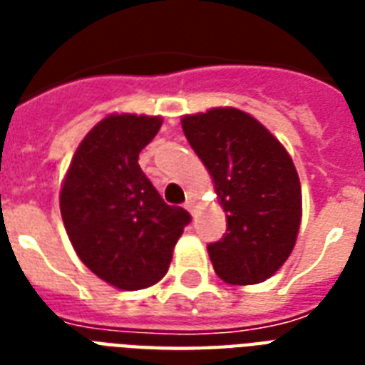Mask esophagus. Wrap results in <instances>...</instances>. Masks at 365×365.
<instances>
[{
	"instance_id": "1",
	"label": "esophagus",
	"mask_w": 365,
	"mask_h": 365,
	"mask_svg": "<svg viewBox=\"0 0 365 365\" xmlns=\"http://www.w3.org/2000/svg\"><path fill=\"white\" fill-rule=\"evenodd\" d=\"M185 210H187L189 214H195V200L193 199H187V202H185Z\"/></svg>"
}]
</instances>
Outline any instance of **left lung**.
<instances>
[{
    "label": "left lung",
    "instance_id": "obj_1",
    "mask_svg": "<svg viewBox=\"0 0 365 365\" xmlns=\"http://www.w3.org/2000/svg\"><path fill=\"white\" fill-rule=\"evenodd\" d=\"M189 145L208 168L227 233L208 244L214 271L235 286L265 282L292 254L301 223V183L282 143L237 108L182 117Z\"/></svg>",
    "mask_w": 365,
    "mask_h": 365
}]
</instances>
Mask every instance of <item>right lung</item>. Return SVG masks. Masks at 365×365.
<instances>
[{
	"mask_svg": "<svg viewBox=\"0 0 365 365\" xmlns=\"http://www.w3.org/2000/svg\"><path fill=\"white\" fill-rule=\"evenodd\" d=\"M163 117L111 113L79 143L60 189V214L79 259L119 289L165 277L191 216L168 206L138 165Z\"/></svg>",
	"mask_w": 365,
	"mask_h": 365,
	"instance_id": "obj_1",
	"label": "right lung"
}]
</instances>
